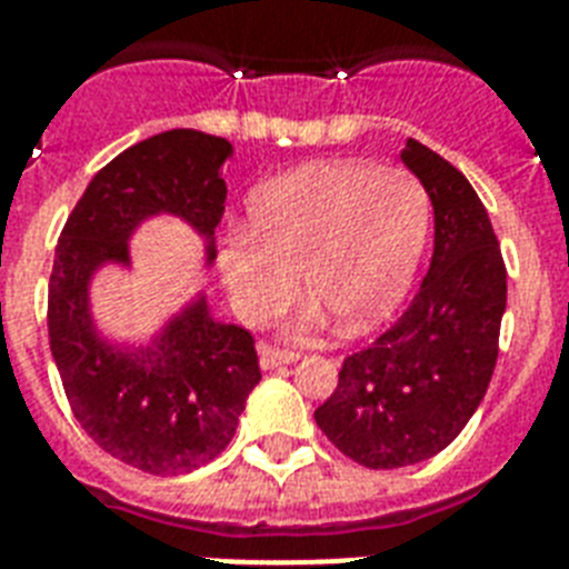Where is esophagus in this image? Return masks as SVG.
<instances>
[{"label": "esophagus", "instance_id": "esophagus-1", "mask_svg": "<svg viewBox=\"0 0 569 569\" xmlns=\"http://www.w3.org/2000/svg\"><path fill=\"white\" fill-rule=\"evenodd\" d=\"M298 360H301L298 351H286V348H277V346L259 348V366H262V369H277V366L298 363Z\"/></svg>", "mask_w": 569, "mask_h": 569}]
</instances>
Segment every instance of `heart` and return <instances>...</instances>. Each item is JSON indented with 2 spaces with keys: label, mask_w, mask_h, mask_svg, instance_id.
I'll return each instance as SVG.
<instances>
[{
  "label": "heart",
  "mask_w": 569,
  "mask_h": 569,
  "mask_svg": "<svg viewBox=\"0 0 569 569\" xmlns=\"http://www.w3.org/2000/svg\"><path fill=\"white\" fill-rule=\"evenodd\" d=\"M248 214L250 230L227 232L218 253L241 319H274L301 268L307 292L348 328H363L405 298L431 230V197L405 168L325 162L259 186ZM321 319L310 303L295 328Z\"/></svg>",
  "instance_id": "1"
}]
</instances>
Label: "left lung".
Segmentation results:
<instances>
[{"instance_id": "1", "label": "left lung", "mask_w": 569, "mask_h": 569, "mask_svg": "<svg viewBox=\"0 0 569 569\" xmlns=\"http://www.w3.org/2000/svg\"><path fill=\"white\" fill-rule=\"evenodd\" d=\"M401 159L433 206V257L419 292L372 346L348 355L316 425L346 458L398 469L433 458L481 405L508 301V271L469 180L407 138Z\"/></svg>"}]
</instances>
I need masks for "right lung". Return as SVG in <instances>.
Listing matches in <instances>:
<instances>
[{"label": "right lung", "instance_id": "right-lung-1", "mask_svg": "<svg viewBox=\"0 0 569 569\" xmlns=\"http://www.w3.org/2000/svg\"><path fill=\"white\" fill-rule=\"evenodd\" d=\"M227 138L171 129L111 159L67 218L49 274V348L73 416L102 451L150 476H180L230 446L259 357L244 328L221 325L203 298L141 348L109 346L88 312V283L102 262H129L127 241L150 214H180L214 259L227 182Z\"/></svg>", "mask_w": 569, "mask_h": 569}]
</instances>
